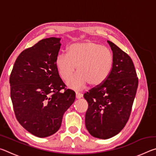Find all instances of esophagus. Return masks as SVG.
Returning <instances> with one entry per match:
<instances>
[{
    "label": "esophagus",
    "mask_w": 156,
    "mask_h": 156,
    "mask_svg": "<svg viewBox=\"0 0 156 156\" xmlns=\"http://www.w3.org/2000/svg\"><path fill=\"white\" fill-rule=\"evenodd\" d=\"M83 94L82 93H80V92L78 91H76V97L77 99H80L81 98H83Z\"/></svg>",
    "instance_id": "obj_1"
}]
</instances>
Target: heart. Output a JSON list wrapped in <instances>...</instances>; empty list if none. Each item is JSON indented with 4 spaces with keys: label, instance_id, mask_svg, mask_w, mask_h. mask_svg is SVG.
<instances>
[{
    "label": "heart",
    "instance_id": "1",
    "mask_svg": "<svg viewBox=\"0 0 156 156\" xmlns=\"http://www.w3.org/2000/svg\"><path fill=\"white\" fill-rule=\"evenodd\" d=\"M56 68L63 80L73 89L84 88L89 83L99 86L107 80L113 65L112 51L105 47L91 41L78 42L71 44L67 54H58L56 58Z\"/></svg>",
    "mask_w": 156,
    "mask_h": 156
}]
</instances>
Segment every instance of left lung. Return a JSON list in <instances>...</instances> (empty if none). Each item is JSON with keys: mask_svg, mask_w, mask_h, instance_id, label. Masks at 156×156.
<instances>
[{"mask_svg": "<svg viewBox=\"0 0 156 156\" xmlns=\"http://www.w3.org/2000/svg\"><path fill=\"white\" fill-rule=\"evenodd\" d=\"M113 65L103 83L84 94L88 102L85 126L95 138H112L125 127L138 85L135 67L129 55L112 42Z\"/></svg>", "mask_w": 156, "mask_h": 156, "instance_id": "left-lung-1", "label": "left lung"}]
</instances>
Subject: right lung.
Instances as JSON below:
<instances>
[{
    "instance_id": "obj_1",
    "label": "right lung",
    "mask_w": 156,
    "mask_h": 156,
    "mask_svg": "<svg viewBox=\"0 0 156 156\" xmlns=\"http://www.w3.org/2000/svg\"><path fill=\"white\" fill-rule=\"evenodd\" d=\"M60 38L43 39L25 49L16 60L9 77L14 113L34 136L45 138L61 126L63 114L76 94L66 89L56 66Z\"/></svg>"
}]
</instances>
